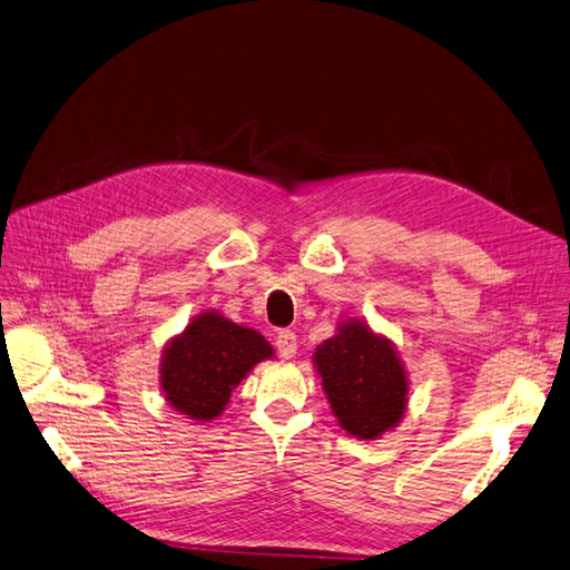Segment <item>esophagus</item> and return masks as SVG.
<instances>
[{"label": "esophagus", "mask_w": 570, "mask_h": 570, "mask_svg": "<svg viewBox=\"0 0 570 570\" xmlns=\"http://www.w3.org/2000/svg\"><path fill=\"white\" fill-rule=\"evenodd\" d=\"M274 344H276V352H279V356H282V358H294L296 348H298L296 334L291 332V330H279V332H276V340H274Z\"/></svg>", "instance_id": "esophagus-1"}]
</instances>
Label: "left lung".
<instances>
[{"label": "left lung", "instance_id": "8db88e82", "mask_svg": "<svg viewBox=\"0 0 570 570\" xmlns=\"http://www.w3.org/2000/svg\"><path fill=\"white\" fill-rule=\"evenodd\" d=\"M315 366L340 426L363 441L395 429L406 410V373L390 340L348 320L315 348Z\"/></svg>", "mask_w": 570, "mask_h": 570}]
</instances>
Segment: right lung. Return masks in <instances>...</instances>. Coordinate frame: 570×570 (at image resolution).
I'll return each mask as SVG.
<instances>
[{"instance_id":"obj_1","label":"right lung","mask_w":570,"mask_h":570,"mask_svg":"<svg viewBox=\"0 0 570 570\" xmlns=\"http://www.w3.org/2000/svg\"><path fill=\"white\" fill-rule=\"evenodd\" d=\"M269 342L218 313H202L173 337L160 358V390L175 412L212 421L255 363L272 358Z\"/></svg>"}]
</instances>
